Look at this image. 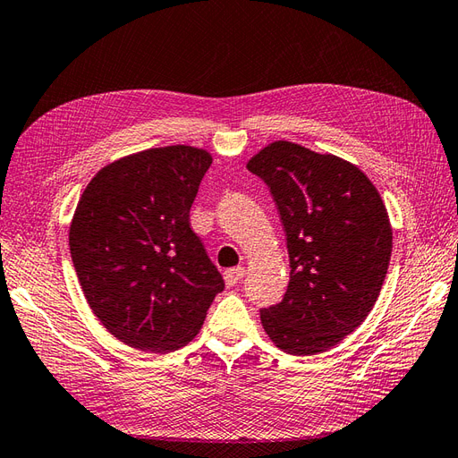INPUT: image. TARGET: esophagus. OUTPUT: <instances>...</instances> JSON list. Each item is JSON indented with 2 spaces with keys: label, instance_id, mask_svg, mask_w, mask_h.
Masks as SVG:
<instances>
[{
  "label": "esophagus",
  "instance_id": "34e87169",
  "mask_svg": "<svg viewBox=\"0 0 458 458\" xmlns=\"http://www.w3.org/2000/svg\"><path fill=\"white\" fill-rule=\"evenodd\" d=\"M243 273H246V269H243V267H233V269H228V271L225 273V281H226V284H228V286L238 284V283L242 281V277H243Z\"/></svg>",
  "mask_w": 458,
  "mask_h": 458
}]
</instances>
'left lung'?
Listing matches in <instances>:
<instances>
[{
  "instance_id": "obj_1",
  "label": "left lung",
  "mask_w": 458,
  "mask_h": 458,
  "mask_svg": "<svg viewBox=\"0 0 458 458\" xmlns=\"http://www.w3.org/2000/svg\"><path fill=\"white\" fill-rule=\"evenodd\" d=\"M248 169L271 191L291 259L283 301L261 308L263 329L286 353H324L378 299L392 253L386 207L357 165L294 142L263 148Z\"/></svg>"
}]
</instances>
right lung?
I'll return each instance as SVG.
<instances>
[{
	"label": "right lung",
	"instance_id": "1",
	"mask_svg": "<svg viewBox=\"0 0 458 458\" xmlns=\"http://www.w3.org/2000/svg\"><path fill=\"white\" fill-rule=\"evenodd\" d=\"M210 164L193 146L152 148L105 165L83 191L72 261L93 314L126 345L183 347L225 291L189 220Z\"/></svg>",
	"mask_w": 458,
	"mask_h": 458
}]
</instances>
